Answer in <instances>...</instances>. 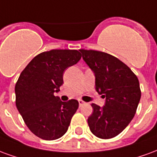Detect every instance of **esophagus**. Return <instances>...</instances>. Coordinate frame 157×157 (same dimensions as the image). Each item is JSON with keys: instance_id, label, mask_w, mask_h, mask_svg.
<instances>
[{"instance_id": "1", "label": "esophagus", "mask_w": 157, "mask_h": 157, "mask_svg": "<svg viewBox=\"0 0 157 157\" xmlns=\"http://www.w3.org/2000/svg\"><path fill=\"white\" fill-rule=\"evenodd\" d=\"M79 102V105H80V107H82V106H83L84 104H86V102H84V101H82V100H78Z\"/></svg>"}]
</instances>
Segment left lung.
<instances>
[{
	"instance_id": "obj_1",
	"label": "left lung",
	"mask_w": 157,
	"mask_h": 157,
	"mask_svg": "<svg viewBox=\"0 0 157 157\" xmlns=\"http://www.w3.org/2000/svg\"><path fill=\"white\" fill-rule=\"evenodd\" d=\"M95 75L96 91L105 98L103 107L92 103L87 119L90 130L100 139L119 135L131 122L140 100L137 76L124 63L101 51L80 49Z\"/></svg>"
}]
</instances>
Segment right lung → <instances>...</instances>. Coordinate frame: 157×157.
Segmentation results:
<instances>
[{"label": "right lung", "instance_id": "add662e5", "mask_svg": "<svg viewBox=\"0 0 157 157\" xmlns=\"http://www.w3.org/2000/svg\"><path fill=\"white\" fill-rule=\"evenodd\" d=\"M81 58L75 49H52L35 56L20 74L15 86L16 106L28 128L39 138L54 140L67 131L79 102H62L55 92L64 83L65 69Z\"/></svg>", "mask_w": 157, "mask_h": 157}]
</instances>
